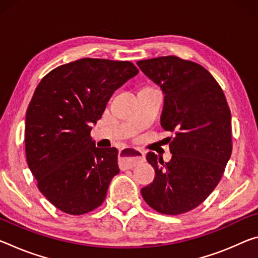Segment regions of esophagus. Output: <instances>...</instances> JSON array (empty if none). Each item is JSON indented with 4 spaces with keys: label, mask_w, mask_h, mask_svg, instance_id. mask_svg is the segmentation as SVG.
<instances>
[{
    "label": "esophagus",
    "mask_w": 258,
    "mask_h": 258,
    "mask_svg": "<svg viewBox=\"0 0 258 258\" xmlns=\"http://www.w3.org/2000/svg\"><path fill=\"white\" fill-rule=\"evenodd\" d=\"M145 161V155L142 151L133 148H125L120 151L119 162L124 169H132Z\"/></svg>",
    "instance_id": "34e87169"
}]
</instances>
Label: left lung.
Masks as SVG:
<instances>
[{"label":"left lung","mask_w":258,"mask_h":258,"mask_svg":"<svg viewBox=\"0 0 258 258\" xmlns=\"http://www.w3.org/2000/svg\"><path fill=\"white\" fill-rule=\"evenodd\" d=\"M137 64L161 87V125L174 133L166 138L172 154L170 162L147 154L156 175L141 195L161 214H185L212 193L224 173L232 154L231 110L222 87L202 65L177 56Z\"/></svg>","instance_id":"8db88e82"}]
</instances>
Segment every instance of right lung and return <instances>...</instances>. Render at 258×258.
Segmentation results:
<instances>
[{"label": "right lung", "mask_w": 258, "mask_h": 258, "mask_svg": "<svg viewBox=\"0 0 258 258\" xmlns=\"http://www.w3.org/2000/svg\"><path fill=\"white\" fill-rule=\"evenodd\" d=\"M138 73L127 60L81 58L40 81L26 112V159L39 190L57 209L84 215L103 203L119 173L118 150L95 147L92 126L113 92Z\"/></svg>", "instance_id": "obj_1"}]
</instances>
